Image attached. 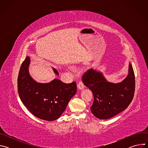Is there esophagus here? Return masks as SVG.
<instances>
[{
    "label": "esophagus",
    "mask_w": 148,
    "mask_h": 148,
    "mask_svg": "<svg viewBox=\"0 0 148 148\" xmlns=\"http://www.w3.org/2000/svg\"><path fill=\"white\" fill-rule=\"evenodd\" d=\"M77 87L79 90H83L84 88V85L82 81H79L77 84Z\"/></svg>",
    "instance_id": "obj_1"
}]
</instances>
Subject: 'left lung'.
<instances>
[{
  "mask_svg": "<svg viewBox=\"0 0 148 148\" xmlns=\"http://www.w3.org/2000/svg\"><path fill=\"white\" fill-rule=\"evenodd\" d=\"M82 79L92 91L94 102L91 111L99 119H109L124 111L134 98L135 80L131 64L128 76L119 83L108 82L101 73L92 69L83 74Z\"/></svg>",
  "mask_w": 148,
  "mask_h": 148,
  "instance_id": "8db88e82",
  "label": "left lung"
}]
</instances>
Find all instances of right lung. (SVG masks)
Returning <instances> with one entry per match:
<instances>
[{
	"label": "right lung",
	"mask_w": 148,
	"mask_h": 148,
	"mask_svg": "<svg viewBox=\"0 0 148 148\" xmlns=\"http://www.w3.org/2000/svg\"><path fill=\"white\" fill-rule=\"evenodd\" d=\"M30 61V58L26 57L19 71L17 88L20 98L35 116L48 121L56 120L76 94V82L66 84L54 79L49 83H38L29 73ZM53 70L58 75L56 69L53 68Z\"/></svg>",
	"instance_id": "add662e5"
}]
</instances>
